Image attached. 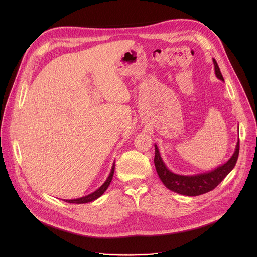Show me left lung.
<instances>
[{
  "mask_svg": "<svg viewBox=\"0 0 257 257\" xmlns=\"http://www.w3.org/2000/svg\"><path fill=\"white\" fill-rule=\"evenodd\" d=\"M213 62H214L215 74L217 78L220 79V81H224L222 75L220 73L217 61L213 59ZM154 148H155V156H154L155 169L160 180L165 185V187L175 193L185 195V196H199L215 189L225 178V176L233 169L238 158L239 140L236 143V147L233 154L225 163L218 166L212 171L195 174V175H180L170 171L168 167L165 165L164 161L162 160L159 149L156 145H154Z\"/></svg>",
  "mask_w": 257,
  "mask_h": 257,
  "instance_id": "1",
  "label": "left lung"
}]
</instances>
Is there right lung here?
<instances>
[{
  "mask_svg": "<svg viewBox=\"0 0 257 257\" xmlns=\"http://www.w3.org/2000/svg\"><path fill=\"white\" fill-rule=\"evenodd\" d=\"M113 172H114V162L112 163V166H111V170H110V174L107 178V180L104 182V184L99 188L97 189L96 191H94L93 193L87 195V196H84V197H81V198H78V199H73V200H64L65 202L67 203H70V204H86V203H90V202H93L95 200H97L99 197H101L105 192L106 190L108 189L109 185L111 182V179H112V176H113Z\"/></svg>",
  "mask_w": 257,
  "mask_h": 257,
  "instance_id": "add662e5",
  "label": "right lung"
}]
</instances>
